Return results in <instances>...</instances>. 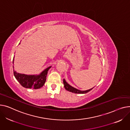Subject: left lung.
<instances>
[{
  "label": "left lung",
  "instance_id": "left-lung-1",
  "mask_svg": "<svg viewBox=\"0 0 130 130\" xmlns=\"http://www.w3.org/2000/svg\"><path fill=\"white\" fill-rule=\"evenodd\" d=\"M63 85H64V87L66 89V90H67V91H70V92L74 93H80V94L86 93H88V92H89L90 91H91L93 88L92 89H90L86 90V91H81V90H79L75 89V88L72 87V86H71L70 85H69V84L65 81L64 79H63Z\"/></svg>",
  "mask_w": 130,
  "mask_h": 130
}]
</instances>
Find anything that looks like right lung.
I'll return each mask as SVG.
<instances>
[{
    "label": "right lung",
    "mask_w": 130,
    "mask_h": 130,
    "mask_svg": "<svg viewBox=\"0 0 130 130\" xmlns=\"http://www.w3.org/2000/svg\"><path fill=\"white\" fill-rule=\"evenodd\" d=\"M51 67L47 68L39 75H26L17 73L13 70V74L20 85L26 88L37 89L41 88L46 81L48 70Z\"/></svg>",
    "instance_id": "right-lung-1"
}]
</instances>
